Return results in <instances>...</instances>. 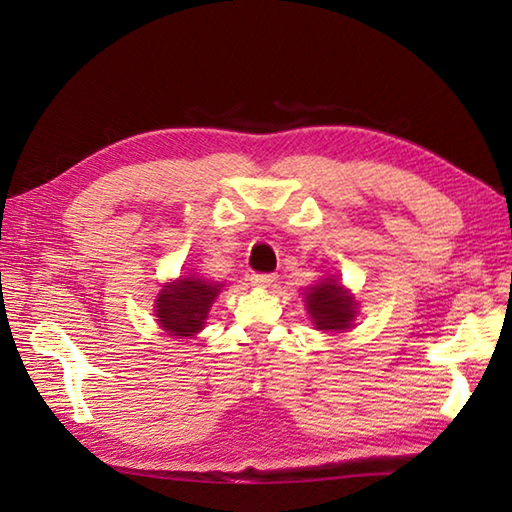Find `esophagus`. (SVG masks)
Segmentation results:
<instances>
[{
  "mask_svg": "<svg viewBox=\"0 0 512 512\" xmlns=\"http://www.w3.org/2000/svg\"><path fill=\"white\" fill-rule=\"evenodd\" d=\"M277 281V275H268V273H257L250 277V284L257 288H270Z\"/></svg>",
  "mask_w": 512,
  "mask_h": 512,
  "instance_id": "obj_1",
  "label": "esophagus"
}]
</instances>
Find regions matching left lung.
<instances>
[{"label":"left lung","mask_w":512,"mask_h":512,"mask_svg":"<svg viewBox=\"0 0 512 512\" xmlns=\"http://www.w3.org/2000/svg\"><path fill=\"white\" fill-rule=\"evenodd\" d=\"M306 310L317 330L347 332L356 319V301L339 281L325 277L306 292Z\"/></svg>","instance_id":"left-lung-1"}]
</instances>
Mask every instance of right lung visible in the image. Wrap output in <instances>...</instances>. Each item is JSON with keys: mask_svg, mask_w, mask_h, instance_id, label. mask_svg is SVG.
Returning a JSON list of instances; mask_svg holds the SVG:
<instances>
[{"mask_svg": "<svg viewBox=\"0 0 512 512\" xmlns=\"http://www.w3.org/2000/svg\"><path fill=\"white\" fill-rule=\"evenodd\" d=\"M224 284L206 281L198 275L180 277L162 286L156 297V321L169 336L187 339L195 336L206 323L213 301Z\"/></svg>", "mask_w": 512, "mask_h": 512, "instance_id": "add662e5", "label": "right lung"}]
</instances>
